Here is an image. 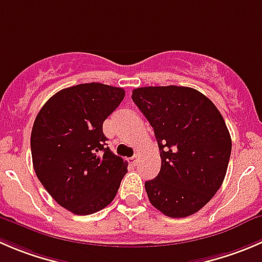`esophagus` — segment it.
<instances>
[{
    "label": "esophagus",
    "mask_w": 262,
    "mask_h": 262,
    "mask_svg": "<svg viewBox=\"0 0 262 262\" xmlns=\"http://www.w3.org/2000/svg\"><path fill=\"white\" fill-rule=\"evenodd\" d=\"M128 162H129V164H130V165H133V166H136L137 162H138V157H137V156L129 157V159H128Z\"/></svg>",
    "instance_id": "34e87169"
}]
</instances>
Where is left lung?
<instances>
[{
    "label": "left lung",
    "mask_w": 262,
    "mask_h": 262,
    "mask_svg": "<svg viewBox=\"0 0 262 262\" xmlns=\"http://www.w3.org/2000/svg\"><path fill=\"white\" fill-rule=\"evenodd\" d=\"M154 128L161 169L144 183L152 206L169 217L202 209L222 187L232 139L211 100L189 87H141L132 95Z\"/></svg>",
    "instance_id": "obj_1"
}]
</instances>
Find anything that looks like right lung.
<instances>
[{
    "label": "right lung",
    "mask_w": 262,
    "mask_h": 262,
    "mask_svg": "<svg viewBox=\"0 0 262 262\" xmlns=\"http://www.w3.org/2000/svg\"><path fill=\"white\" fill-rule=\"evenodd\" d=\"M123 88L84 83L43 105L30 136L33 167L52 199L77 215L113 202L128 162L106 146L103 121L124 100Z\"/></svg>",
    "instance_id": "add662e5"
}]
</instances>
